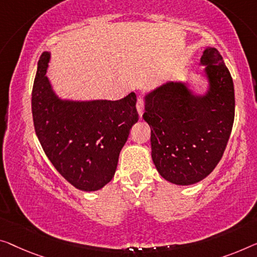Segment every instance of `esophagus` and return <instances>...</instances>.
<instances>
[{
    "label": "esophagus",
    "mask_w": 257,
    "mask_h": 257,
    "mask_svg": "<svg viewBox=\"0 0 257 257\" xmlns=\"http://www.w3.org/2000/svg\"><path fill=\"white\" fill-rule=\"evenodd\" d=\"M136 107H137V110H139L140 117H142V115H143V110H144V102L141 98H139V100H137Z\"/></svg>",
    "instance_id": "1"
}]
</instances>
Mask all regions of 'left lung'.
Segmentation results:
<instances>
[{"label": "left lung", "mask_w": 257, "mask_h": 257, "mask_svg": "<svg viewBox=\"0 0 257 257\" xmlns=\"http://www.w3.org/2000/svg\"><path fill=\"white\" fill-rule=\"evenodd\" d=\"M203 93L189 79L168 80L144 95L151 156L162 177L189 186L211 173L223 157L234 121V85L223 56L206 47L200 60Z\"/></svg>", "instance_id": "8db88e82"}]
</instances>
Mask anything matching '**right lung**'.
<instances>
[{"mask_svg": "<svg viewBox=\"0 0 257 257\" xmlns=\"http://www.w3.org/2000/svg\"><path fill=\"white\" fill-rule=\"evenodd\" d=\"M51 52L38 61L32 90L36 134L56 171L83 191L105 187L116 171L130 129L139 121L136 94L120 100L59 97L46 76Z\"/></svg>", "mask_w": 257, "mask_h": 257, "instance_id": "right-lung-1", "label": "right lung"}]
</instances>
